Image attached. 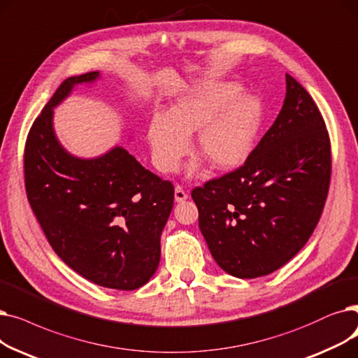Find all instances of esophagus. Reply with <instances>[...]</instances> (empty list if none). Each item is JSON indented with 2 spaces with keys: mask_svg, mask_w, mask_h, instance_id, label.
Masks as SVG:
<instances>
[{
  "mask_svg": "<svg viewBox=\"0 0 358 358\" xmlns=\"http://www.w3.org/2000/svg\"><path fill=\"white\" fill-rule=\"evenodd\" d=\"M186 198H188V194H186V191L182 188L180 185H178L175 188V201L176 202H183Z\"/></svg>",
  "mask_w": 358,
  "mask_h": 358,
  "instance_id": "34e87169",
  "label": "esophagus"
}]
</instances>
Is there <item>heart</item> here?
Returning <instances> with one entry per match:
<instances>
[{
    "label": "heart",
    "instance_id": "1",
    "mask_svg": "<svg viewBox=\"0 0 358 358\" xmlns=\"http://www.w3.org/2000/svg\"><path fill=\"white\" fill-rule=\"evenodd\" d=\"M239 84H223L208 92L182 97L167 115L151 119L147 138L155 166L173 173L191 151V135L198 132L196 155L215 170L241 166L253 148L264 106L257 96H242Z\"/></svg>",
    "mask_w": 358,
    "mask_h": 358
}]
</instances>
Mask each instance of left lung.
<instances>
[{"instance_id": "1", "label": "left lung", "mask_w": 358, "mask_h": 358, "mask_svg": "<svg viewBox=\"0 0 358 358\" xmlns=\"http://www.w3.org/2000/svg\"><path fill=\"white\" fill-rule=\"evenodd\" d=\"M275 122L246 162L192 191L215 262L237 278L285 265L309 241L329 191L331 141L312 96L285 74Z\"/></svg>"}]
</instances>
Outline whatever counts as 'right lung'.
Returning <instances> with one entry per match:
<instances>
[{
    "label": "right lung",
    "mask_w": 358,
    "mask_h": 358,
    "mask_svg": "<svg viewBox=\"0 0 358 358\" xmlns=\"http://www.w3.org/2000/svg\"><path fill=\"white\" fill-rule=\"evenodd\" d=\"M99 71L62 81L33 122L24 147L30 207L58 257L86 280L115 290L144 285L160 262V236L175 188L122 147L78 159L55 137L54 108L76 84Z\"/></svg>",
    "instance_id": "add662e5"
}]
</instances>
